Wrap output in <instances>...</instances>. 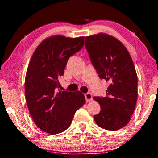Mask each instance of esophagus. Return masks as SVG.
<instances>
[{
	"instance_id": "1",
	"label": "esophagus",
	"mask_w": 158,
	"mask_h": 158,
	"mask_svg": "<svg viewBox=\"0 0 158 158\" xmlns=\"http://www.w3.org/2000/svg\"><path fill=\"white\" fill-rule=\"evenodd\" d=\"M85 99H86L87 102H89L92 100V95L90 93H87L85 94Z\"/></svg>"
}]
</instances>
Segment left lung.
I'll list each match as a JSON object with an SVG mask.
<instances>
[{
    "label": "left lung",
    "mask_w": 158,
    "mask_h": 158,
    "mask_svg": "<svg viewBox=\"0 0 158 158\" xmlns=\"http://www.w3.org/2000/svg\"><path fill=\"white\" fill-rule=\"evenodd\" d=\"M85 46L101 79L110 85L106 97H94L101 112L96 124L108 131L122 128L131 120L137 99V76L128 50L117 39L103 33L86 37Z\"/></svg>",
    "instance_id": "1"
}]
</instances>
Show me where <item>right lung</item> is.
Instances as JSON below:
<instances>
[{
    "label": "right lung",
    "mask_w": 158,
    "mask_h": 158,
    "mask_svg": "<svg viewBox=\"0 0 158 158\" xmlns=\"http://www.w3.org/2000/svg\"><path fill=\"white\" fill-rule=\"evenodd\" d=\"M84 39L60 35L46 39L36 48L27 67L25 81L27 106L36 125L50 135L67 129L75 113L85 103L80 91L57 90L69 57L81 51Z\"/></svg>",
    "instance_id": "obj_1"
}]
</instances>
